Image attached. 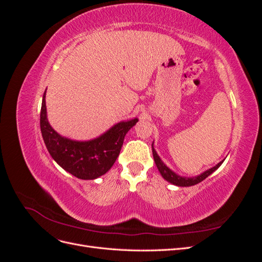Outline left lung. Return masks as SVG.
I'll return each instance as SVG.
<instances>
[{
    "mask_svg": "<svg viewBox=\"0 0 262 262\" xmlns=\"http://www.w3.org/2000/svg\"><path fill=\"white\" fill-rule=\"evenodd\" d=\"M152 152H153V157H154V161H155V164H156V167H157L158 171L161 172L162 177L165 180H167L168 182H170V184L178 186V187H190V186H194L196 184H199V182H201L202 180H204L205 178L209 177L212 172L215 171L224 162V160H223V161L220 162L219 164L214 166V167L203 171L202 173H200V175H198V176L184 177V176L178 175V173H176L175 171H172L168 167V166L161 160V157L158 156L157 152L154 148V142L152 143Z\"/></svg>",
    "mask_w": 262,
    "mask_h": 262,
    "instance_id": "8db88e82",
    "label": "left lung"
}]
</instances>
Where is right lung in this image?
I'll list each match as a JSON object with an SVG mask.
<instances>
[{
  "mask_svg": "<svg viewBox=\"0 0 262 262\" xmlns=\"http://www.w3.org/2000/svg\"><path fill=\"white\" fill-rule=\"evenodd\" d=\"M138 121V118L120 121L92 140H72L62 137L50 125L47 117L46 92L42 97L40 129L46 147L59 166L83 180L96 179L113 167L120 153L125 134Z\"/></svg>",
  "mask_w": 262,
  "mask_h": 262,
  "instance_id": "add662e5",
  "label": "right lung"
}]
</instances>
